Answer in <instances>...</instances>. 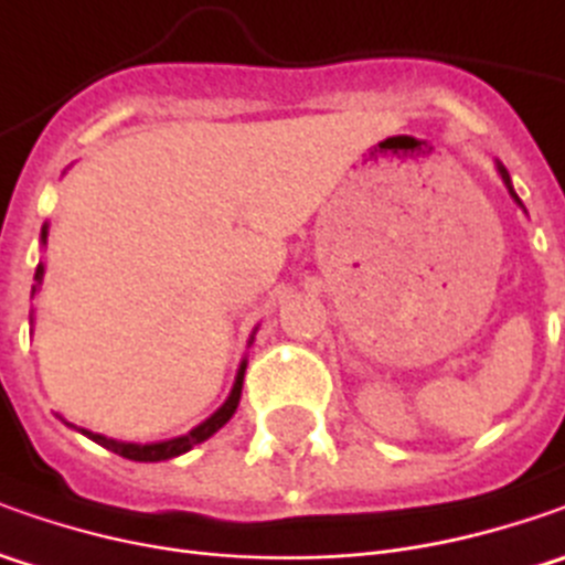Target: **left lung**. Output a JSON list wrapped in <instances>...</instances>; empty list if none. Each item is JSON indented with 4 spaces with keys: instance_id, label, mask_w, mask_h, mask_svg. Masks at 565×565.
Here are the masks:
<instances>
[{
    "instance_id": "8db88e82",
    "label": "left lung",
    "mask_w": 565,
    "mask_h": 565,
    "mask_svg": "<svg viewBox=\"0 0 565 565\" xmlns=\"http://www.w3.org/2000/svg\"><path fill=\"white\" fill-rule=\"evenodd\" d=\"M497 169H500V179H503V182H507V188H510V194H512V198H515V201H519V194H515V191H512L510 172H507V169H503V166H500V163H497ZM519 204H522V201H519Z\"/></svg>"
}]
</instances>
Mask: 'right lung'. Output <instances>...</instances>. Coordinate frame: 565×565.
Segmentation results:
<instances>
[{
  "label": "right lung",
  "mask_w": 565,
  "mask_h": 565,
  "mask_svg": "<svg viewBox=\"0 0 565 565\" xmlns=\"http://www.w3.org/2000/svg\"><path fill=\"white\" fill-rule=\"evenodd\" d=\"M40 238L46 242V226L40 232ZM40 282H43V264H36V273H33V289L31 295L40 289ZM242 380H245V364L238 367V377H235V386H232V393H228V399L206 418L204 424H198L191 434H182V437H172V440H163V444H121V440H109V437H103V434H90V430H81V434H87L94 444L106 446L109 452H116V456H125V459H131V462H163V459H175V456H182L188 452L191 446L204 444L206 437H213L223 424L235 415V408H238V399H242ZM75 427V424H72Z\"/></svg>",
  "instance_id": "1"
}]
</instances>
